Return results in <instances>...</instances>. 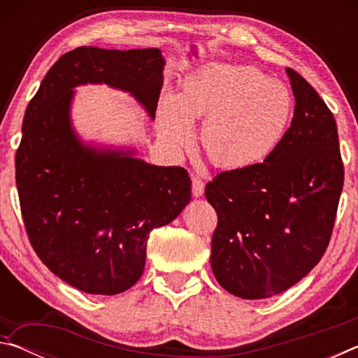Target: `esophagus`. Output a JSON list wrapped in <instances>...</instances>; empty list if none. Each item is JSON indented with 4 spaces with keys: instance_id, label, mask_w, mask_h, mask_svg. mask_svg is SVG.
Instances as JSON below:
<instances>
[{
    "instance_id": "esophagus-1",
    "label": "esophagus",
    "mask_w": 358,
    "mask_h": 358,
    "mask_svg": "<svg viewBox=\"0 0 358 358\" xmlns=\"http://www.w3.org/2000/svg\"><path fill=\"white\" fill-rule=\"evenodd\" d=\"M203 189H205L203 180L201 177H197V175H192V196L194 197L203 196Z\"/></svg>"
}]
</instances>
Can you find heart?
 Listing matches in <instances>:
<instances>
[{
    "mask_svg": "<svg viewBox=\"0 0 358 358\" xmlns=\"http://www.w3.org/2000/svg\"><path fill=\"white\" fill-rule=\"evenodd\" d=\"M294 113L289 88L254 66L211 64L161 101L157 132L173 150L187 147L203 118L199 145L224 171H245L280 147Z\"/></svg>",
    "mask_w": 358,
    "mask_h": 358,
    "instance_id": "heart-1",
    "label": "heart"
}]
</instances>
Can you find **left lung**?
Returning a JSON list of instances; mask_svg holds the SVG:
<instances>
[{"label":"left lung","instance_id":"obj_1","mask_svg":"<svg viewBox=\"0 0 358 358\" xmlns=\"http://www.w3.org/2000/svg\"><path fill=\"white\" fill-rule=\"evenodd\" d=\"M295 108L273 155L217 173L205 197L216 210L211 270L229 294L268 299L305 278L331 237L344 169L338 128L322 98L287 68Z\"/></svg>","mask_w":358,"mask_h":358}]
</instances>
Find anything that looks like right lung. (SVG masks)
I'll list each match as a JSON object with an SVG mask.
<instances>
[{
    "instance_id": "1",
    "label": "right lung",
    "mask_w": 358,
    "mask_h": 358,
    "mask_svg": "<svg viewBox=\"0 0 358 358\" xmlns=\"http://www.w3.org/2000/svg\"><path fill=\"white\" fill-rule=\"evenodd\" d=\"M159 48L78 47L52 66L23 117L15 183L33 250L82 292L115 295L142 276L153 229L191 201L183 167L148 164L134 150L99 148L74 131V88L106 83L155 118L162 88Z\"/></svg>"
}]
</instances>
